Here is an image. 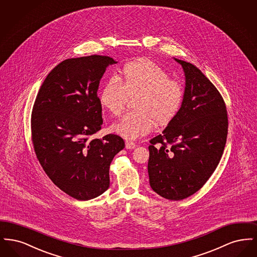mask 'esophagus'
<instances>
[{
    "label": "esophagus",
    "instance_id": "esophagus-1",
    "mask_svg": "<svg viewBox=\"0 0 257 257\" xmlns=\"http://www.w3.org/2000/svg\"><path fill=\"white\" fill-rule=\"evenodd\" d=\"M125 147H126L127 149H134L135 147H136V144L133 143V142L127 141V142L125 143Z\"/></svg>",
    "mask_w": 257,
    "mask_h": 257
}]
</instances>
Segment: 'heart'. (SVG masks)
<instances>
[{
  "mask_svg": "<svg viewBox=\"0 0 257 257\" xmlns=\"http://www.w3.org/2000/svg\"><path fill=\"white\" fill-rule=\"evenodd\" d=\"M135 99V111L123 115L111 125V131L127 140H136L151 132L155 121L167 125L182 107L184 87L157 63L140 60L126 64L122 76H111L99 92L100 105L117 116L128 98Z\"/></svg>",
  "mask_w": 257,
  "mask_h": 257,
  "instance_id": "obj_1",
  "label": "heart"
}]
</instances>
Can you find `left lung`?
Masks as SVG:
<instances>
[{
	"label": "left lung",
	"mask_w": 257,
	"mask_h": 257,
	"mask_svg": "<svg viewBox=\"0 0 257 257\" xmlns=\"http://www.w3.org/2000/svg\"><path fill=\"white\" fill-rule=\"evenodd\" d=\"M183 67L182 107L162 134L151 139L148 160L152 190L167 199L181 200L206 183L220 163L228 119L219 90L194 64Z\"/></svg>",
	"instance_id": "1"
}]
</instances>
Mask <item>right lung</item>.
Masks as SVG:
<instances>
[{
    "label": "right lung",
    "instance_id": "add662e5",
    "mask_svg": "<svg viewBox=\"0 0 257 257\" xmlns=\"http://www.w3.org/2000/svg\"><path fill=\"white\" fill-rule=\"evenodd\" d=\"M113 63L112 58L99 55L62 61L44 80L33 107L37 159L53 183L78 200L108 190L110 163L125 147L117 135L91 139L103 123L99 83Z\"/></svg>",
    "mask_w": 257,
    "mask_h": 257
}]
</instances>
